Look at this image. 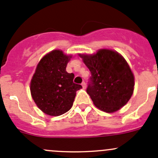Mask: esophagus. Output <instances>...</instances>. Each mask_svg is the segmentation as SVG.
I'll return each mask as SVG.
<instances>
[{
	"label": "esophagus",
	"instance_id": "34e87169",
	"mask_svg": "<svg viewBox=\"0 0 158 158\" xmlns=\"http://www.w3.org/2000/svg\"><path fill=\"white\" fill-rule=\"evenodd\" d=\"M82 88H83V89L86 88V84H85V82H82Z\"/></svg>",
	"mask_w": 158,
	"mask_h": 158
}]
</instances>
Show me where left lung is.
<instances>
[{
    "instance_id": "8db88e82",
    "label": "left lung",
    "mask_w": 158,
    "mask_h": 158,
    "mask_svg": "<svg viewBox=\"0 0 158 158\" xmlns=\"http://www.w3.org/2000/svg\"><path fill=\"white\" fill-rule=\"evenodd\" d=\"M79 56L92 74L86 92L94 105L107 113L118 111L125 106L135 89V76L125 59L109 49Z\"/></svg>"
}]
</instances>
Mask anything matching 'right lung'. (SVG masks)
Listing matches in <instances>:
<instances>
[{
  "label": "right lung",
  "instance_id": "right-lung-1",
  "mask_svg": "<svg viewBox=\"0 0 158 158\" xmlns=\"http://www.w3.org/2000/svg\"><path fill=\"white\" fill-rule=\"evenodd\" d=\"M72 55L53 49L38 63L30 84L31 96L44 113L59 116L67 112L73 105L76 91L82 85L73 82L74 74L66 68Z\"/></svg>",
  "mask_w": 158,
  "mask_h": 158
}]
</instances>
